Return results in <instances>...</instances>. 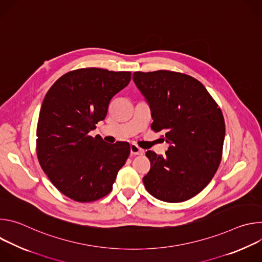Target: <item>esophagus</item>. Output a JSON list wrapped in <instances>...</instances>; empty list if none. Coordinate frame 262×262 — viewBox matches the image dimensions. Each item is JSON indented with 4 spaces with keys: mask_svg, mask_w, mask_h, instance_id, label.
I'll return each instance as SVG.
<instances>
[{
    "mask_svg": "<svg viewBox=\"0 0 262 262\" xmlns=\"http://www.w3.org/2000/svg\"><path fill=\"white\" fill-rule=\"evenodd\" d=\"M129 149H130V155L132 156H139V155H143L144 154L143 149L138 147L136 144H132Z\"/></svg>",
    "mask_w": 262,
    "mask_h": 262,
    "instance_id": "obj_1",
    "label": "esophagus"
}]
</instances>
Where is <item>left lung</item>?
Masks as SVG:
<instances>
[{"mask_svg":"<svg viewBox=\"0 0 262 262\" xmlns=\"http://www.w3.org/2000/svg\"><path fill=\"white\" fill-rule=\"evenodd\" d=\"M133 80L150 106L155 132L165 130L166 155L148 150L146 190L176 203L199 194L219 168L225 122L221 108L196 79L179 72H134ZM164 139V140H165Z\"/></svg>","mask_w":262,"mask_h":262,"instance_id":"1","label":"left lung"}]
</instances>
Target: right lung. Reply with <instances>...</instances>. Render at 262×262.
Instances as JSON below:
<instances>
[{"instance_id":"obj_1","label":"right lung","mask_w":262,"mask_h":262,"mask_svg":"<svg viewBox=\"0 0 262 262\" xmlns=\"http://www.w3.org/2000/svg\"><path fill=\"white\" fill-rule=\"evenodd\" d=\"M129 71L82 68L48 91L37 124V157L56 188L78 202L107 195L129 155V144H106L88 134L103 120L111 99L130 82Z\"/></svg>"}]
</instances>
